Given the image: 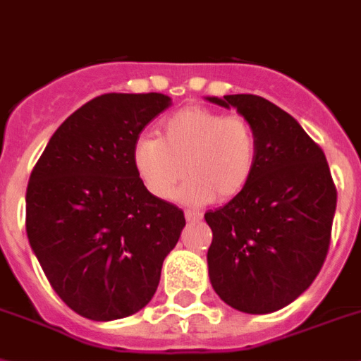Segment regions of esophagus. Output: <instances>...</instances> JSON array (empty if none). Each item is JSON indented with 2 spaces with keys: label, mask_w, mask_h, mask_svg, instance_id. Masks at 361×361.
Here are the masks:
<instances>
[{
  "label": "esophagus",
  "mask_w": 361,
  "mask_h": 361,
  "mask_svg": "<svg viewBox=\"0 0 361 361\" xmlns=\"http://www.w3.org/2000/svg\"><path fill=\"white\" fill-rule=\"evenodd\" d=\"M184 217H186L188 223H195V221H201V214L199 212H193V210H186L184 212Z\"/></svg>",
  "instance_id": "obj_1"
}]
</instances>
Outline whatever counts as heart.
I'll use <instances>...</instances> for the list:
<instances>
[{
	"label": "heart",
	"mask_w": 361,
	"mask_h": 361,
	"mask_svg": "<svg viewBox=\"0 0 361 361\" xmlns=\"http://www.w3.org/2000/svg\"><path fill=\"white\" fill-rule=\"evenodd\" d=\"M133 166L145 190L162 201L173 197L184 173V201H231L255 173V130L240 116L186 106L160 123L159 138L136 140Z\"/></svg>",
	"instance_id": "b5f03b06"
}]
</instances>
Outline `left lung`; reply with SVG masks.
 <instances>
[{
  "label": "left lung",
  "instance_id": "left-lung-1",
  "mask_svg": "<svg viewBox=\"0 0 361 361\" xmlns=\"http://www.w3.org/2000/svg\"><path fill=\"white\" fill-rule=\"evenodd\" d=\"M236 109L255 130L256 168L245 190L204 214L208 275L223 302L271 314L305 293L323 267L338 193L321 147L293 116L252 94L207 97Z\"/></svg>",
  "mask_w": 361,
  "mask_h": 361
}]
</instances>
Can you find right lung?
I'll list each match as a JSON object with an SVG mask.
<instances>
[{"label": "right lung", "instance_id": "1", "mask_svg": "<svg viewBox=\"0 0 361 361\" xmlns=\"http://www.w3.org/2000/svg\"><path fill=\"white\" fill-rule=\"evenodd\" d=\"M164 94H103L55 130L29 177L25 228L53 290L92 321L133 315L153 299L186 219L153 197L133 166Z\"/></svg>", "mask_w": 361, "mask_h": 361}]
</instances>
